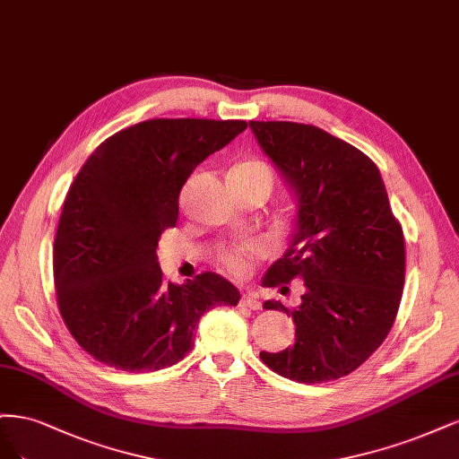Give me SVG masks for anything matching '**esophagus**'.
I'll return each instance as SVG.
<instances>
[{"instance_id": "1", "label": "esophagus", "mask_w": 459, "mask_h": 459, "mask_svg": "<svg viewBox=\"0 0 459 459\" xmlns=\"http://www.w3.org/2000/svg\"><path fill=\"white\" fill-rule=\"evenodd\" d=\"M240 305L247 307L251 310H257V308H261V299H259L257 293H244L242 299H240Z\"/></svg>"}]
</instances>
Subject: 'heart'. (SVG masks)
<instances>
[{
    "label": "heart",
    "mask_w": 459,
    "mask_h": 459,
    "mask_svg": "<svg viewBox=\"0 0 459 459\" xmlns=\"http://www.w3.org/2000/svg\"><path fill=\"white\" fill-rule=\"evenodd\" d=\"M234 177H242V179H271L273 175L271 169L263 164V161H244L242 166H238L232 173ZM257 255L255 247H234V249H227L223 255H221V263L223 267L234 274V276H246L251 271V261Z\"/></svg>",
    "instance_id": "heart-1"
}]
</instances>
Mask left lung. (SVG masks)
I'll return each mask as SVG.
<instances>
[{"mask_svg":"<svg viewBox=\"0 0 459 459\" xmlns=\"http://www.w3.org/2000/svg\"><path fill=\"white\" fill-rule=\"evenodd\" d=\"M261 151L295 198L288 249L263 286L288 290L301 278V305L280 301L295 322V343L261 351L273 372L299 383L343 377L383 343L404 286V236L376 164L352 144L315 126L249 122Z\"/></svg>","mask_w":459,"mask_h":459,"instance_id":"left-lung-1","label":"left lung"}]
</instances>
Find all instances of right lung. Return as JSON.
<instances>
[{"label": "right lung", "instance_id": "1", "mask_svg": "<svg viewBox=\"0 0 459 459\" xmlns=\"http://www.w3.org/2000/svg\"><path fill=\"white\" fill-rule=\"evenodd\" d=\"M242 120H149L108 137L74 179L55 236L56 303L68 332L99 362L156 372L185 359L204 313L238 305L227 278L166 284L156 255L179 217V192Z\"/></svg>", "mask_w": 459, "mask_h": 459}]
</instances>
